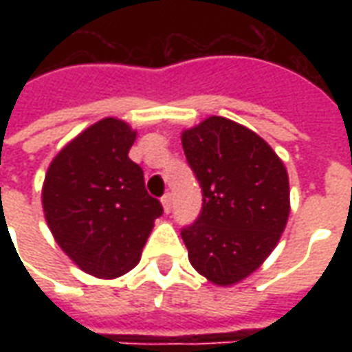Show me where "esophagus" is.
I'll return each instance as SVG.
<instances>
[{
  "mask_svg": "<svg viewBox=\"0 0 352 352\" xmlns=\"http://www.w3.org/2000/svg\"><path fill=\"white\" fill-rule=\"evenodd\" d=\"M171 201H173V198H171V194H164V198H162V206H164V211L166 213H169L171 211Z\"/></svg>",
  "mask_w": 352,
  "mask_h": 352,
  "instance_id": "obj_1",
  "label": "esophagus"
}]
</instances>
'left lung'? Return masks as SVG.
<instances>
[{
  "label": "left lung",
  "instance_id": "1",
  "mask_svg": "<svg viewBox=\"0 0 352 352\" xmlns=\"http://www.w3.org/2000/svg\"><path fill=\"white\" fill-rule=\"evenodd\" d=\"M183 148L204 201L198 219L181 230L188 260L214 285L239 283L270 256L287 226L285 164L260 135L222 116L184 131Z\"/></svg>",
  "mask_w": 352,
  "mask_h": 352
}]
</instances>
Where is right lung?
<instances>
[{"label":"right lung","instance_id":"right-lung-1","mask_svg":"<svg viewBox=\"0 0 352 352\" xmlns=\"http://www.w3.org/2000/svg\"><path fill=\"white\" fill-rule=\"evenodd\" d=\"M133 141L128 124L103 118L64 146L45 177L43 209L56 243L82 272L103 279L138 264L164 213L128 156Z\"/></svg>","mask_w":352,"mask_h":352}]
</instances>
